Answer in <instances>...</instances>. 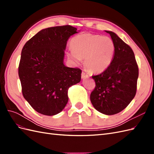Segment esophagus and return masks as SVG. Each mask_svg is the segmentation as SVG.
<instances>
[{
    "label": "esophagus",
    "instance_id": "esophagus-1",
    "mask_svg": "<svg viewBox=\"0 0 154 154\" xmlns=\"http://www.w3.org/2000/svg\"><path fill=\"white\" fill-rule=\"evenodd\" d=\"M88 75L87 73H85V72H83V71L82 72V79H84V78H88Z\"/></svg>",
    "mask_w": 154,
    "mask_h": 154
}]
</instances>
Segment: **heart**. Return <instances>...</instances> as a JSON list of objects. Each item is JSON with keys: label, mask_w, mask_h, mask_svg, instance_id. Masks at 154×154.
Here are the masks:
<instances>
[{"label": "heart", "mask_w": 154, "mask_h": 154, "mask_svg": "<svg viewBox=\"0 0 154 154\" xmlns=\"http://www.w3.org/2000/svg\"><path fill=\"white\" fill-rule=\"evenodd\" d=\"M72 50L67 57L76 63L85 59V66L88 71L100 73L108 68L115 54V45L108 36L90 33L78 35L71 40Z\"/></svg>", "instance_id": "obj_1"}]
</instances>
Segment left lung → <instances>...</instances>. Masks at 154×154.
<instances>
[{"instance_id":"obj_1","label":"left lung","mask_w":154,"mask_h":154,"mask_svg":"<svg viewBox=\"0 0 154 154\" xmlns=\"http://www.w3.org/2000/svg\"><path fill=\"white\" fill-rule=\"evenodd\" d=\"M105 32L114 42L115 54L105 71L92 76L96 87L90 98L96 110L114 115L125 109L136 95L139 69L131 48L114 32Z\"/></svg>"}]
</instances>
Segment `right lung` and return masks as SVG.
I'll return each instance as SVG.
<instances>
[{
  "label": "right lung",
  "mask_w": 154,
  "mask_h": 154,
  "mask_svg": "<svg viewBox=\"0 0 154 154\" xmlns=\"http://www.w3.org/2000/svg\"><path fill=\"white\" fill-rule=\"evenodd\" d=\"M76 32L69 25L48 27L22 48L18 66L22 94L40 114L54 116L62 111L68 102L69 88L81 80V69L63 63L67 42Z\"/></svg>",
  "instance_id": "add662e5"
}]
</instances>
